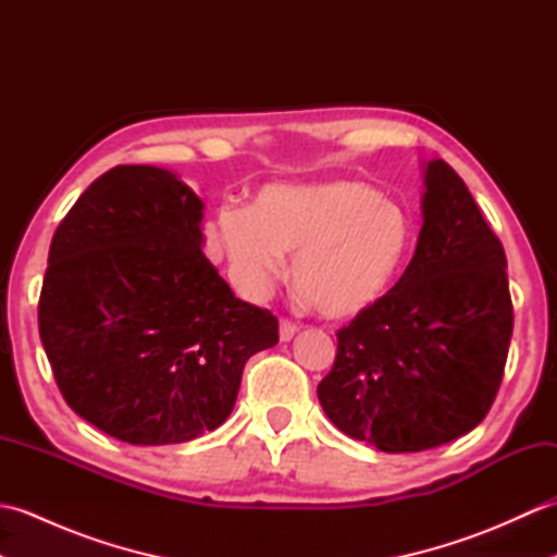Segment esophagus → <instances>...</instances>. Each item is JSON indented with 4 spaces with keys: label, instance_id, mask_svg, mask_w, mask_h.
<instances>
[{
    "label": "esophagus",
    "instance_id": "obj_1",
    "mask_svg": "<svg viewBox=\"0 0 557 557\" xmlns=\"http://www.w3.org/2000/svg\"><path fill=\"white\" fill-rule=\"evenodd\" d=\"M297 333H299V325H297V323L280 321V339H282V342H289Z\"/></svg>",
    "mask_w": 557,
    "mask_h": 557
}]
</instances>
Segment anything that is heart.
I'll use <instances>...</instances> for the list:
<instances>
[{
    "label": "heart",
    "instance_id": "1",
    "mask_svg": "<svg viewBox=\"0 0 557 557\" xmlns=\"http://www.w3.org/2000/svg\"><path fill=\"white\" fill-rule=\"evenodd\" d=\"M215 239L236 287L256 294L285 275L327 318H349L385 297L413 244V224L361 182L272 184L253 208L222 206Z\"/></svg>",
    "mask_w": 557,
    "mask_h": 557
}]
</instances>
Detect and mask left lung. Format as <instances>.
I'll return each mask as SVG.
<instances>
[{"instance_id": "8db88e82", "label": "left lung", "mask_w": 557, "mask_h": 557, "mask_svg": "<svg viewBox=\"0 0 557 557\" xmlns=\"http://www.w3.org/2000/svg\"><path fill=\"white\" fill-rule=\"evenodd\" d=\"M417 251L405 275L337 333L318 399L342 433L421 453L469 433L503 381L512 299L503 244L445 160L423 162Z\"/></svg>"}]
</instances>
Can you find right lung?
I'll use <instances>...</instances> for the list:
<instances>
[{
    "instance_id": "obj_1",
    "label": "right lung",
    "mask_w": 557,
    "mask_h": 557,
    "mask_svg": "<svg viewBox=\"0 0 557 557\" xmlns=\"http://www.w3.org/2000/svg\"><path fill=\"white\" fill-rule=\"evenodd\" d=\"M203 200L170 170L120 164L59 224L38 325L81 419L132 445L186 443L227 421L244 363L277 318L234 297L203 248Z\"/></svg>"
}]
</instances>
